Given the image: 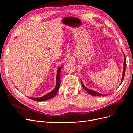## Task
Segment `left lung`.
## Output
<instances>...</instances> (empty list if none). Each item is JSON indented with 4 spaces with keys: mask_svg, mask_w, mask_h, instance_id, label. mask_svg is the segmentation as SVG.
<instances>
[{
    "mask_svg": "<svg viewBox=\"0 0 133 133\" xmlns=\"http://www.w3.org/2000/svg\"><path fill=\"white\" fill-rule=\"evenodd\" d=\"M124 62L123 63V67H124V69H123V76H122V80H121V83H122L123 82V80L124 79V75H125V69H126V57H125V55H124ZM81 83H82V87L88 93H89L90 95H91L93 96H107V95H103V94H101V93H98L96 91H92V90L91 89H89L88 88H87L86 87H85L82 80H81Z\"/></svg>",
    "mask_w": 133,
    "mask_h": 133,
    "instance_id": "obj_1",
    "label": "left lung"
}]
</instances>
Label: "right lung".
I'll return each mask as SVG.
<instances>
[{
  "label": "right lung",
  "mask_w": 133,
  "mask_h": 133,
  "mask_svg": "<svg viewBox=\"0 0 133 133\" xmlns=\"http://www.w3.org/2000/svg\"><path fill=\"white\" fill-rule=\"evenodd\" d=\"M62 67V66H61L58 68L57 72V76H56V84L55 88L52 90V91L48 93L47 95L42 96V97H38V98L28 97V98H29L30 99H31L32 100L37 101V102H41V101L48 100V99H51V98H54L56 96V95L57 93L58 92V90L59 89V86H60V72H61V70Z\"/></svg>",
  "instance_id": "obj_1"
}]
</instances>
